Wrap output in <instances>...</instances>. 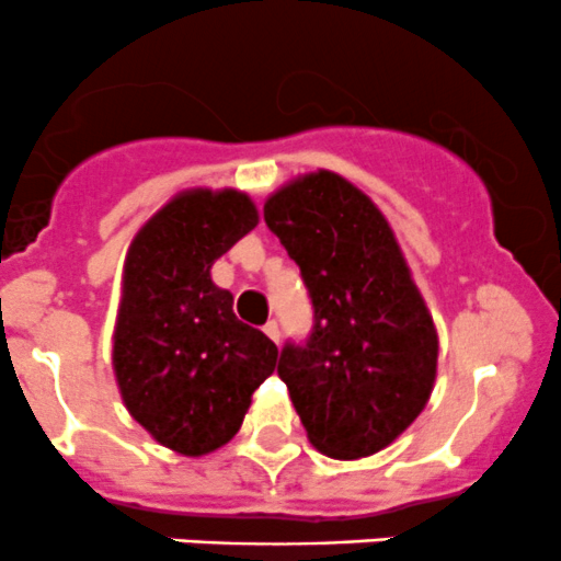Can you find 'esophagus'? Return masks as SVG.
<instances>
[{
  "instance_id": "obj_1",
  "label": "esophagus",
  "mask_w": 561,
  "mask_h": 561,
  "mask_svg": "<svg viewBox=\"0 0 561 561\" xmlns=\"http://www.w3.org/2000/svg\"><path fill=\"white\" fill-rule=\"evenodd\" d=\"M263 331H265V336L271 339V342H279V322H276V320H271L268 325L263 328Z\"/></svg>"
}]
</instances>
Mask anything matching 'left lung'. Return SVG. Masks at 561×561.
Masks as SVG:
<instances>
[{"instance_id": "left-lung-1", "label": "left lung", "mask_w": 561, "mask_h": 561, "mask_svg": "<svg viewBox=\"0 0 561 561\" xmlns=\"http://www.w3.org/2000/svg\"><path fill=\"white\" fill-rule=\"evenodd\" d=\"M263 217L314 307L309 339L287 342L276 369L309 443L342 461L388 448L426 407L439 350L388 219L331 171L276 190Z\"/></svg>"}]
</instances>
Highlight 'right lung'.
Returning <instances> with one entry per match:
<instances>
[{"instance_id":"add662e5","label":"right lung","mask_w":561,"mask_h":561,"mask_svg":"<svg viewBox=\"0 0 561 561\" xmlns=\"http://www.w3.org/2000/svg\"><path fill=\"white\" fill-rule=\"evenodd\" d=\"M257 225L239 190H186L135 233L124 257L113 371L129 415L160 445L206 456L236 437L279 350L233 314L211 282L222 257Z\"/></svg>"}]
</instances>
